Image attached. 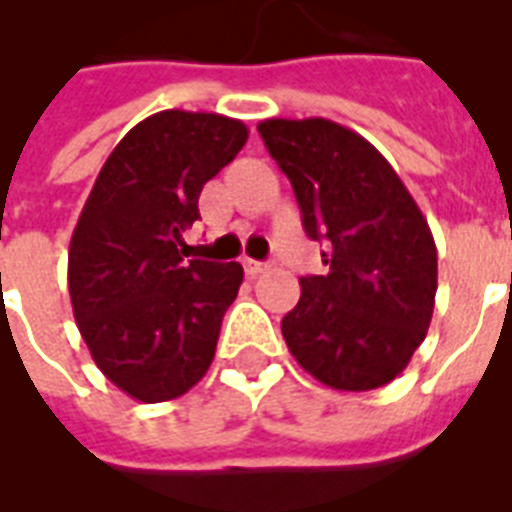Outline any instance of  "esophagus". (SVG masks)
Wrapping results in <instances>:
<instances>
[{"label":"esophagus","mask_w":512,"mask_h":512,"mask_svg":"<svg viewBox=\"0 0 512 512\" xmlns=\"http://www.w3.org/2000/svg\"><path fill=\"white\" fill-rule=\"evenodd\" d=\"M241 265H244V273H247L249 279H255V276H260V273L265 271V263H260V260H252V257H244V260H241Z\"/></svg>","instance_id":"obj_1"}]
</instances>
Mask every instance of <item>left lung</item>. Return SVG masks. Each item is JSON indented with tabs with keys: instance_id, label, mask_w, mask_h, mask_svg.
<instances>
[{
	"instance_id": "left-lung-1",
	"label": "left lung",
	"mask_w": 512,
	"mask_h": 512,
	"mask_svg": "<svg viewBox=\"0 0 512 512\" xmlns=\"http://www.w3.org/2000/svg\"><path fill=\"white\" fill-rule=\"evenodd\" d=\"M268 154L289 177L327 276L300 279L281 319L297 364L335 390L396 380L425 340L436 305V241L377 148L329 119H265Z\"/></svg>"
}]
</instances>
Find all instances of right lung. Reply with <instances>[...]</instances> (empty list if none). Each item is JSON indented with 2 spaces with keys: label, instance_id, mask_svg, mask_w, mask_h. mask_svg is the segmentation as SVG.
Instances as JSON below:
<instances>
[{
  "label": "right lung",
  "instance_id": "add662e5",
  "mask_svg": "<svg viewBox=\"0 0 512 512\" xmlns=\"http://www.w3.org/2000/svg\"><path fill=\"white\" fill-rule=\"evenodd\" d=\"M247 138L220 114L148 116L111 151L79 215L68 249L76 327L100 372L143 404L183 396L215 358L244 271L185 260L183 231Z\"/></svg>",
  "mask_w": 512,
  "mask_h": 512
}]
</instances>
